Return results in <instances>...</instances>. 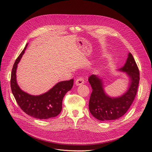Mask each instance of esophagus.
<instances>
[{"label": "esophagus", "instance_id": "obj_1", "mask_svg": "<svg viewBox=\"0 0 152 152\" xmlns=\"http://www.w3.org/2000/svg\"><path fill=\"white\" fill-rule=\"evenodd\" d=\"M76 83V85H82L84 83V79L83 77H79L75 82Z\"/></svg>", "mask_w": 152, "mask_h": 152}]
</instances>
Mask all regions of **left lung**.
Returning a JSON list of instances; mask_svg holds the SVG:
<instances>
[{"mask_svg":"<svg viewBox=\"0 0 152 152\" xmlns=\"http://www.w3.org/2000/svg\"><path fill=\"white\" fill-rule=\"evenodd\" d=\"M119 70L125 72L130 78L127 91L118 97H110L103 90L102 79L94 75H91L88 81L92 87L89 101L91 114L100 121L117 120L125 114L136 96L140 81V72L137 64L129 53L124 66Z\"/></svg>","mask_w":152,"mask_h":152,"instance_id":"obj_1","label":"left lung"}]
</instances>
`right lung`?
<instances>
[{"label": "right lung", "instance_id": "1", "mask_svg": "<svg viewBox=\"0 0 152 152\" xmlns=\"http://www.w3.org/2000/svg\"><path fill=\"white\" fill-rule=\"evenodd\" d=\"M26 45L15 61L11 77V88L15 100L20 108L26 114L39 119H48L57 116L62 110V100L66 94L73 86L74 80L62 81L56 84L47 93L39 95H30L21 90L16 80L17 64L25 53Z\"/></svg>", "mask_w": 152, "mask_h": 152}]
</instances>
